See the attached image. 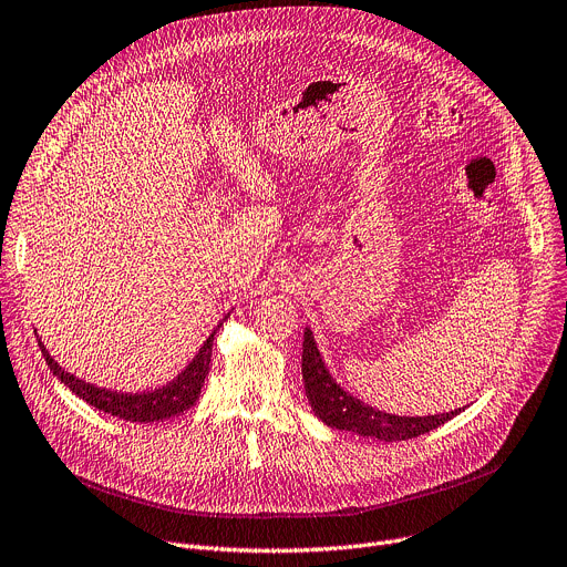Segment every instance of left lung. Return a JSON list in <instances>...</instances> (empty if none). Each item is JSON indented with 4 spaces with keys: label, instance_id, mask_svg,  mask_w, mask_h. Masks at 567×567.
<instances>
[{
    "label": "left lung",
    "instance_id": "obj_1",
    "mask_svg": "<svg viewBox=\"0 0 567 567\" xmlns=\"http://www.w3.org/2000/svg\"><path fill=\"white\" fill-rule=\"evenodd\" d=\"M302 382L305 395L310 400L315 414L334 430L354 432L359 436H371L386 443L416 439L458 416L463 406L447 411V414L434 416H395L380 411L364 400L348 393L337 380L330 375L323 357L317 348L315 334L310 328H305L302 334Z\"/></svg>",
    "mask_w": 567,
    "mask_h": 567
}]
</instances>
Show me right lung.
Instances as JSON below:
<instances>
[{
    "mask_svg": "<svg viewBox=\"0 0 567 567\" xmlns=\"http://www.w3.org/2000/svg\"><path fill=\"white\" fill-rule=\"evenodd\" d=\"M217 328L213 330V334L208 339L203 341L200 350L194 354L192 362L172 382H167L165 386H158V389H151V391H140V393L111 391L104 386H94L85 380H79L76 375L61 369L59 362H54V357L47 352V348L40 339H38V346L44 354V362L51 369V373H54L65 386H70L72 393H76L87 404L96 406L99 411H106V414H111V416L128 421V423H158V421L183 414L185 409H189L198 400L205 375H208V371H210L213 341H215Z\"/></svg>",
    "mask_w": 567,
    "mask_h": 567,
    "instance_id": "1",
    "label": "right lung"
}]
</instances>
